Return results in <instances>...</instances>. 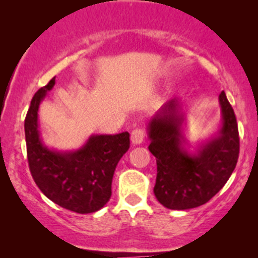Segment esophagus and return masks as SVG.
Returning a JSON list of instances; mask_svg holds the SVG:
<instances>
[{"instance_id":"34e87169","label":"esophagus","mask_w":258,"mask_h":258,"mask_svg":"<svg viewBox=\"0 0 258 258\" xmlns=\"http://www.w3.org/2000/svg\"><path fill=\"white\" fill-rule=\"evenodd\" d=\"M145 139V131L142 128H135L131 132V142L134 145H141Z\"/></svg>"}]
</instances>
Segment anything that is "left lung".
<instances>
[{
  "label": "left lung",
  "instance_id": "8db88e82",
  "mask_svg": "<svg viewBox=\"0 0 258 258\" xmlns=\"http://www.w3.org/2000/svg\"><path fill=\"white\" fill-rule=\"evenodd\" d=\"M218 103V131L192 150L184 134L187 113L179 98L166 102L148 121V150L157 163L153 194L166 209L189 210L205 205L235 170L240 153L237 121L223 91Z\"/></svg>",
  "mask_w": 258,
  "mask_h": 258
}]
</instances>
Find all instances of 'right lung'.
I'll use <instances>...</instances> for the list:
<instances>
[{
	"label": "right lung",
	"mask_w": 258,
	"mask_h": 258,
	"mask_svg": "<svg viewBox=\"0 0 258 258\" xmlns=\"http://www.w3.org/2000/svg\"><path fill=\"white\" fill-rule=\"evenodd\" d=\"M54 77L33 96L25 119V136L31 175L47 199L77 213L101 210L111 197L116 166L130 148V134L91 135L77 150L48 147L41 136L38 108Z\"/></svg>",
	"instance_id": "obj_1"
}]
</instances>
